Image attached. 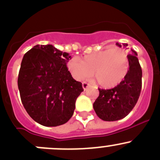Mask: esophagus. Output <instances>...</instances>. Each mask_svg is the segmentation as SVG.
I'll return each instance as SVG.
<instances>
[{
    "mask_svg": "<svg viewBox=\"0 0 160 160\" xmlns=\"http://www.w3.org/2000/svg\"><path fill=\"white\" fill-rule=\"evenodd\" d=\"M82 87H83V89H84V90H86V89H87L89 87V85L88 84V83H86V82H83L82 83Z\"/></svg>",
    "mask_w": 160,
    "mask_h": 160,
    "instance_id": "1",
    "label": "esophagus"
}]
</instances>
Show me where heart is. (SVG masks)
<instances>
[{
  "label": "heart",
  "mask_w": 160,
  "mask_h": 160,
  "mask_svg": "<svg viewBox=\"0 0 160 160\" xmlns=\"http://www.w3.org/2000/svg\"><path fill=\"white\" fill-rule=\"evenodd\" d=\"M68 69L77 80L88 79L93 74L96 82L102 88L118 86L126 78L130 67L127 52L120 48L107 49L84 56L82 60L73 58Z\"/></svg>",
  "instance_id": "obj_1"
}]
</instances>
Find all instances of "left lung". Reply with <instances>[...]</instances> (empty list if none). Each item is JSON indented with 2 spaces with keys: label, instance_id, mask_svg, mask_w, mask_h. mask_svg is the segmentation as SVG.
I'll list each match as a JSON object with an SVG mask.
<instances>
[{
  "label": "left lung",
  "instance_id": "left-lung-1",
  "mask_svg": "<svg viewBox=\"0 0 160 160\" xmlns=\"http://www.w3.org/2000/svg\"><path fill=\"white\" fill-rule=\"evenodd\" d=\"M116 45L127 48L128 45L117 42ZM128 56L130 67L126 78L113 89H99V97L93 103L96 114L104 121H117L125 118L133 110L140 97L142 71L137 57L138 53L131 49Z\"/></svg>",
  "mask_w": 160,
  "mask_h": 160
}]
</instances>
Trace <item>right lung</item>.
I'll use <instances>...</instances> for the list:
<instances>
[{"label":"right lung","mask_w":160,"mask_h":160,"mask_svg":"<svg viewBox=\"0 0 160 160\" xmlns=\"http://www.w3.org/2000/svg\"><path fill=\"white\" fill-rule=\"evenodd\" d=\"M71 59L52 45H37L22 58L18 77L21 100L27 113L45 127H57L72 117L83 91L67 68Z\"/></svg>","instance_id":"1"}]
</instances>
